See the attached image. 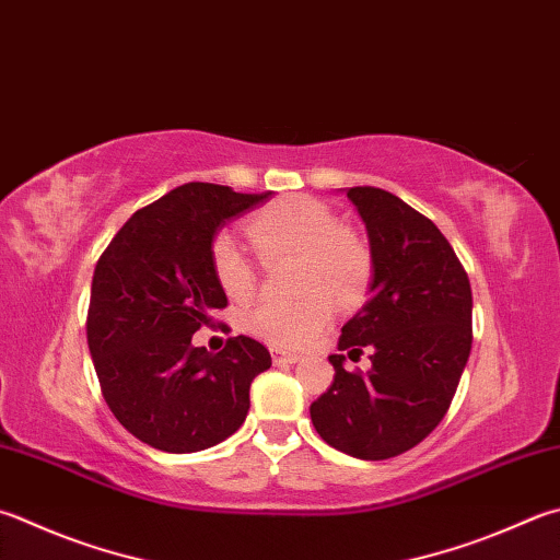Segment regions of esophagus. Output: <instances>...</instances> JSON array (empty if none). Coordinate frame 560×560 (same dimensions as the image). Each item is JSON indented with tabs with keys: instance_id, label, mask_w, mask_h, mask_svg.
<instances>
[{
	"instance_id": "1",
	"label": "esophagus",
	"mask_w": 560,
	"mask_h": 560,
	"mask_svg": "<svg viewBox=\"0 0 560 560\" xmlns=\"http://www.w3.org/2000/svg\"><path fill=\"white\" fill-rule=\"evenodd\" d=\"M300 355L298 353H288V351H272V363L280 365V363H298Z\"/></svg>"
}]
</instances>
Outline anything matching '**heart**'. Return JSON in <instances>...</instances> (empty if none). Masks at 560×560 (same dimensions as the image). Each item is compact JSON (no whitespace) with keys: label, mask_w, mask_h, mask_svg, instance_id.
Instances as JSON below:
<instances>
[{"label":"heart","mask_w":560,"mask_h":560,"mask_svg":"<svg viewBox=\"0 0 560 560\" xmlns=\"http://www.w3.org/2000/svg\"><path fill=\"white\" fill-rule=\"evenodd\" d=\"M262 260L298 256L294 284L304 292L294 302H262L244 316V329L278 348H302L331 324L336 304L363 298L373 276V256L353 229L307 195L280 197L246 224ZM212 270L229 300L246 302L256 292V268L234 238L219 234L212 244Z\"/></svg>","instance_id":"b5f03b06"}]
</instances>
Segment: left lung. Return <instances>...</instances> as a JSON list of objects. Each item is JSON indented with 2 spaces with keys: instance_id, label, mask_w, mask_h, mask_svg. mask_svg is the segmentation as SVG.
<instances>
[{
  "instance_id": "1",
  "label": "left lung",
  "mask_w": 560,
  "mask_h": 560,
  "mask_svg": "<svg viewBox=\"0 0 560 560\" xmlns=\"http://www.w3.org/2000/svg\"><path fill=\"white\" fill-rule=\"evenodd\" d=\"M373 256L371 300L339 336V351L373 368L346 371L310 407L326 444L353 458L385 460L424 441L451 407L472 346V292L436 224L380 187H351Z\"/></svg>"
}]
</instances>
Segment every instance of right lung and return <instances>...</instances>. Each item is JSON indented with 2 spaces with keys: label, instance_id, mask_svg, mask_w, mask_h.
I'll return each instance as SVG.
<instances>
[{
  "label": "right lung",
  "instance_id": "1",
  "mask_svg": "<svg viewBox=\"0 0 560 560\" xmlns=\"http://www.w3.org/2000/svg\"><path fill=\"white\" fill-rule=\"evenodd\" d=\"M268 195L180 185L133 212L100 256L88 346L104 402L143 444L192 453L244 424L253 377L270 368L268 348L241 334L209 353L192 334L226 307L212 270L217 229Z\"/></svg>",
  "mask_w": 560,
  "mask_h": 560
}]
</instances>
